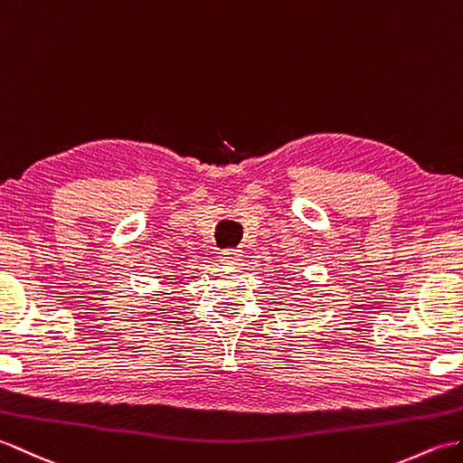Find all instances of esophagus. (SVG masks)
I'll use <instances>...</instances> for the list:
<instances>
[{
  "label": "esophagus",
  "instance_id": "34e87169",
  "mask_svg": "<svg viewBox=\"0 0 463 463\" xmlns=\"http://www.w3.org/2000/svg\"><path fill=\"white\" fill-rule=\"evenodd\" d=\"M241 258H242L241 250H222V252L219 254V262L231 266V264H239Z\"/></svg>",
  "mask_w": 463,
  "mask_h": 463
}]
</instances>
